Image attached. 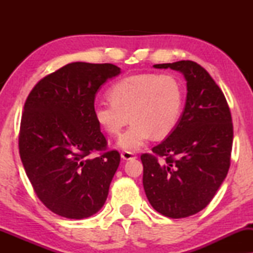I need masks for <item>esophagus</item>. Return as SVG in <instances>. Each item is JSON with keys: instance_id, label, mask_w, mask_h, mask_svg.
Listing matches in <instances>:
<instances>
[{"instance_id": "obj_1", "label": "esophagus", "mask_w": 253, "mask_h": 253, "mask_svg": "<svg viewBox=\"0 0 253 253\" xmlns=\"http://www.w3.org/2000/svg\"><path fill=\"white\" fill-rule=\"evenodd\" d=\"M121 157H122L123 160H132V159L137 158L136 154L129 151H123L122 153H121Z\"/></svg>"}]
</instances>
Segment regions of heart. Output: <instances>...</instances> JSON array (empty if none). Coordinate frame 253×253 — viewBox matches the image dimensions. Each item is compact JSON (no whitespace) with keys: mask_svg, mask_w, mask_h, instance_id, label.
Instances as JSON below:
<instances>
[{"mask_svg":"<svg viewBox=\"0 0 253 253\" xmlns=\"http://www.w3.org/2000/svg\"><path fill=\"white\" fill-rule=\"evenodd\" d=\"M110 102L95 103L93 117L110 136H121L119 146L137 151L153 136L168 137L181 120L185 93L182 82L172 75L141 74L120 79L108 89Z\"/></svg>","mask_w":253,"mask_h":253,"instance_id":"heart-1","label":"heart"}]
</instances>
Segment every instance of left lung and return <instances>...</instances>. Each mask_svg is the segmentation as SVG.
Returning a JSON list of instances; mask_svg holds the SVG:
<instances>
[{"label": "left lung", "instance_id": "left-lung-1", "mask_svg": "<svg viewBox=\"0 0 253 253\" xmlns=\"http://www.w3.org/2000/svg\"><path fill=\"white\" fill-rule=\"evenodd\" d=\"M153 67L182 72L188 93L175 130L152 148L153 153L140 155L143 185L157 212L181 219L205 209L226 178L233 120L222 91L202 65L178 61Z\"/></svg>", "mask_w": 253, "mask_h": 253}]
</instances>
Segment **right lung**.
I'll list each match as a JSON object with an SVG mask.
<instances>
[{"mask_svg":"<svg viewBox=\"0 0 253 253\" xmlns=\"http://www.w3.org/2000/svg\"><path fill=\"white\" fill-rule=\"evenodd\" d=\"M121 69L74 62L40 79L27 96L19 154L40 202L57 215L84 219L108 196L121 155L93 117L95 93Z\"/></svg>","mask_w":253,"mask_h":253,"instance_id":"1","label":"right lung"}]
</instances>
